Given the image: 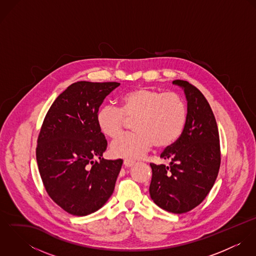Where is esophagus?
<instances>
[{
  "mask_svg": "<svg viewBox=\"0 0 256 256\" xmlns=\"http://www.w3.org/2000/svg\"><path fill=\"white\" fill-rule=\"evenodd\" d=\"M124 166H126V168H130V166H132L134 164H135V162L134 160H124Z\"/></svg>",
  "mask_w": 256,
  "mask_h": 256,
  "instance_id": "obj_1",
  "label": "esophagus"
}]
</instances>
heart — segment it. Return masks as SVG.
<instances>
[{"mask_svg": "<svg viewBox=\"0 0 256 256\" xmlns=\"http://www.w3.org/2000/svg\"><path fill=\"white\" fill-rule=\"evenodd\" d=\"M186 108L176 92L150 88L132 90L120 98V108L106 104L96 113V124L106 137L118 136L126 119H134L135 132L116 138L110 152L116 158H138L150 148H168L182 136L186 123Z\"/></svg>", "mask_w": 256, "mask_h": 256, "instance_id": "obj_1", "label": "heart"}]
</instances>
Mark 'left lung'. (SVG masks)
<instances>
[{
  "label": "left lung",
  "mask_w": 256,
  "mask_h": 256,
  "mask_svg": "<svg viewBox=\"0 0 256 256\" xmlns=\"http://www.w3.org/2000/svg\"><path fill=\"white\" fill-rule=\"evenodd\" d=\"M184 90L187 117L182 136L160 158L170 166L150 164L152 200L162 209L183 214L197 207L212 189L220 164L219 131L214 113L203 94L186 80H176Z\"/></svg>",
  "instance_id": "1"
}]
</instances>
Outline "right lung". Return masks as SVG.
<instances>
[{
  "instance_id": "add662e5",
  "label": "right lung",
  "mask_w": 256,
  "mask_h": 256,
  "mask_svg": "<svg viewBox=\"0 0 256 256\" xmlns=\"http://www.w3.org/2000/svg\"><path fill=\"white\" fill-rule=\"evenodd\" d=\"M120 84L76 82L52 104L37 139L39 174L50 198L74 216L100 209L123 160L102 158L108 141L96 124L104 98Z\"/></svg>"
}]
</instances>
